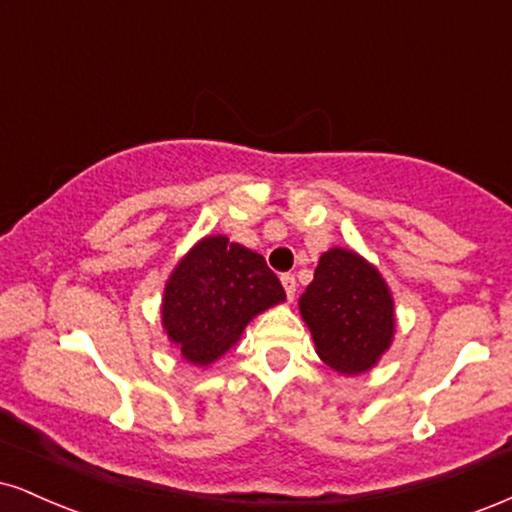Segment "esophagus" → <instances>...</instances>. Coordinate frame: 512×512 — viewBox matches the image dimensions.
Here are the masks:
<instances>
[{"label":"esophagus","mask_w":512,"mask_h":512,"mask_svg":"<svg viewBox=\"0 0 512 512\" xmlns=\"http://www.w3.org/2000/svg\"><path fill=\"white\" fill-rule=\"evenodd\" d=\"M282 287H285L287 299L294 301V294H296V277H294V275H282Z\"/></svg>","instance_id":"esophagus-1"}]
</instances>
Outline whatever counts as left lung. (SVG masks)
<instances>
[{
	"mask_svg": "<svg viewBox=\"0 0 512 512\" xmlns=\"http://www.w3.org/2000/svg\"><path fill=\"white\" fill-rule=\"evenodd\" d=\"M320 361L339 375H363L380 363L396 332L394 296L368 258L344 246L320 256L299 299Z\"/></svg>",
	"mask_w": 512,
	"mask_h": 512,
	"instance_id": "obj_1",
	"label": "left lung"
}]
</instances>
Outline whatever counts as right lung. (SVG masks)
I'll list each match as a JSON object with an SVG mask.
<instances>
[{
    "label": "right lung",
    "instance_id": "1",
    "mask_svg": "<svg viewBox=\"0 0 512 512\" xmlns=\"http://www.w3.org/2000/svg\"><path fill=\"white\" fill-rule=\"evenodd\" d=\"M285 299L266 258L225 235H206L168 275L161 325L187 363L208 368L242 339L256 315Z\"/></svg>",
    "mask_w": 512,
    "mask_h": 512
}]
</instances>
